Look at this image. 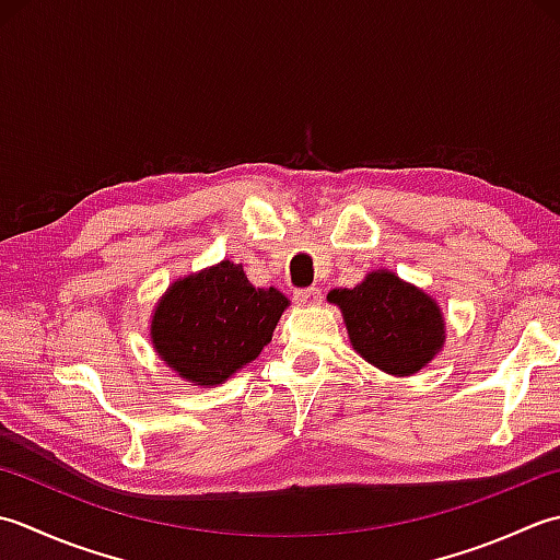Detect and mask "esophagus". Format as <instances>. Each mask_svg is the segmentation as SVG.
<instances>
[{
  "label": "esophagus",
  "instance_id": "1",
  "mask_svg": "<svg viewBox=\"0 0 560 560\" xmlns=\"http://www.w3.org/2000/svg\"><path fill=\"white\" fill-rule=\"evenodd\" d=\"M294 300L300 304H316L322 300V290L318 288H304V290H296L294 292Z\"/></svg>",
  "mask_w": 560,
  "mask_h": 560
}]
</instances>
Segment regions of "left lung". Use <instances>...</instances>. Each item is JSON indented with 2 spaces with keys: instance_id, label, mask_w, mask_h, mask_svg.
I'll list each match as a JSON object with an SVG mask.
<instances>
[{
  "instance_id": "1",
  "label": "left lung",
  "mask_w": 560,
  "mask_h": 560,
  "mask_svg": "<svg viewBox=\"0 0 560 560\" xmlns=\"http://www.w3.org/2000/svg\"><path fill=\"white\" fill-rule=\"evenodd\" d=\"M340 306L350 343L386 374L423 370L444 346V316L438 302L389 270H374L352 290H330Z\"/></svg>"
}]
</instances>
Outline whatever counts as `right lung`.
I'll return each instance as SVG.
<instances>
[{
  "label": "right lung",
  "instance_id": "add662e5",
  "mask_svg": "<svg viewBox=\"0 0 560 560\" xmlns=\"http://www.w3.org/2000/svg\"><path fill=\"white\" fill-rule=\"evenodd\" d=\"M288 296L254 288L244 268L222 260L176 280L152 316V343L184 380L214 386L260 355L276 330Z\"/></svg>",
  "mask_w": 560,
  "mask_h": 560
}]
</instances>
